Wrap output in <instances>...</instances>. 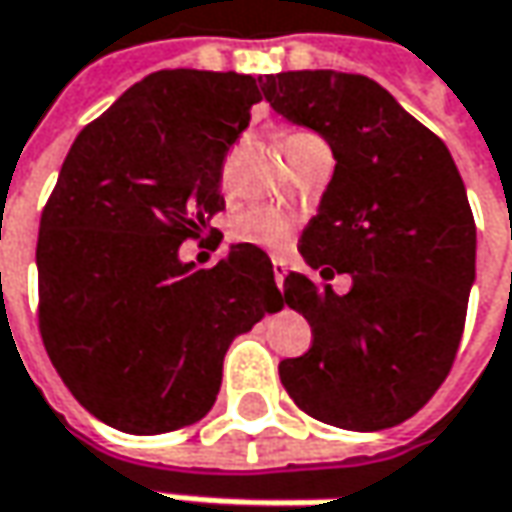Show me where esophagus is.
I'll return each instance as SVG.
<instances>
[{"label": "esophagus", "instance_id": "1", "mask_svg": "<svg viewBox=\"0 0 512 512\" xmlns=\"http://www.w3.org/2000/svg\"><path fill=\"white\" fill-rule=\"evenodd\" d=\"M283 280H286V260L283 257H274V283H277L280 291H283Z\"/></svg>", "mask_w": 512, "mask_h": 512}]
</instances>
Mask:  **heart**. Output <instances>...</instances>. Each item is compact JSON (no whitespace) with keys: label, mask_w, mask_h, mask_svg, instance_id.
Listing matches in <instances>:
<instances>
[{"label":"heart","mask_w":512,"mask_h":512,"mask_svg":"<svg viewBox=\"0 0 512 512\" xmlns=\"http://www.w3.org/2000/svg\"><path fill=\"white\" fill-rule=\"evenodd\" d=\"M294 135H289V138H294ZM291 229H294V223H291V215H286V212H280L274 206H252V209L240 212L235 218L232 232H235V238L240 243H252V246H260V249H274L277 252V249L289 246Z\"/></svg>","instance_id":"heart-1"}]
</instances>
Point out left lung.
Here are the masks:
<instances>
[{
  "label": "left lung",
  "instance_id": "8db88e82",
  "mask_svg": "<svg viewBox=\"0 0 512 512\" xmlns=\"http://www.w3.org/2000/svg\"><path fill=\"white\" fill-rule=\"evenodd\" d=\"M286 121L326 138L334 175L303 229L300 255L334 294L289 272L283 303L314 343L280 362L289 397L345 431L414 416L448 377L476 280V223L448 147L377 81L337 70L260 79Z\"/></svg>",
  "mask_w": 512,
  "mask_h": 512
}]
</instances>
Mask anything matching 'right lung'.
I'll return each instance as SVG.
<instances>
[{
    "label": "right lung",
    "instance_id": "add662e5",
    "mask_svg": "<svg viewBox=\"0 0 512 512\" xmlns=\"http://www.w3.org/2000/svg\"><path fill=\"white\" fill-rule=\"evenodd\" d=\"M243 73L158 70L87 124L39 223V328L81 405L135 436L209 414L235 337L283 306L269 255L232 243L181 260L223 209V158L260 87Z\"/></svg>",
    "mask_w": 512,
    "mask_h": 512
}]
</instances>
